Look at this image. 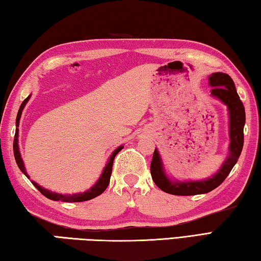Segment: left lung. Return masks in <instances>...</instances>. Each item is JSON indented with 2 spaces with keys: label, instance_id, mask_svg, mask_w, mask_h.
<instances>
[{
  "label": "left lung",
  "instance_id": "obj_1",
  "mask_svg": "<svg viewBox=\"0 0 261 261\" xmlns=\"http://www.w3.org/2000/svg\"><path fill=\"white\" fill-rule=\"evenodd\" d=\"M208 80L209 85L213 87L211 96L223 102L228 110V154L217 173L208 178L200 180H179L175 178L171 179L166 174L164 162H162L158 149L155 147L150 167L151 176L155 185L166 193L174 195H196L208 193L215 190L228 176L242 152L245 110L242 101L240 100L234 82L227 73L224 72L211 73Z\"/></svg>",
  "mask_w": 261,
  "mask_h": 261
}]
</instances>
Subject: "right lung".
<instances>
[{
  "label": "right lung",
  "mask_w": 261,
  "mask_h": 261,
  "mask_svg": "<svg viewBox=\"0 0 261 261\" xmlns=\"http://www.w3.org/2000/svg\"><path fill=\"white\" fill-rule=\"evenodd\" d=\"M32 94L29 95L26 100H24L20 108H19V111H18V115H17V119H16V134H14V141H13V153H14V159H16L17 165L19 167V169H20L22 173L26 175L27 178H29V175L27 174L26 171V167L23 165V161L21 158V154H20V151H19V144H18V137H19V121H20V118H21V114H22V110L24 106L27 105V102L31 99ZM122 147L124 145H120L118 146L117 149L112 152L111 155L109 156V159H108L106 167L103 168L102 170V174L100 176V178L96 180V183L92 186L91 189H88L87 191L83 192V193H75V194H61V193H57V192H52L47 189H44L42 188L41 185H38L36 181L32 180V183L34 184V186L41 192V193L46 196L47 199L53 200V201H62V202H83V201H87V200H91V199H94L95 196L102 194L103 192L106 191V189L108 188V185H109V181H110V176L112 173V165H114V160H115V156L117 155L118 152L120 150H122Z\"/></svg>",
  "instance_id": "1"
}]
</instances>
